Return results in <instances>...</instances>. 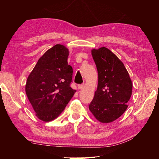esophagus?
<instances>
[{"mask_svg": "<svg viewBox=\"0 0 159 159\" xmlns=\"http://www.w3.org/2000/svg\"><path fill=\"white\" fill-rule=\"evenodd\" d=\"M84 84H80V85H78V89H83V88H84Z\"/></svg>", "mask_w": 159, "mask_h": 159, "instance_id": "1", "label": "esophagus"}]
</instances>
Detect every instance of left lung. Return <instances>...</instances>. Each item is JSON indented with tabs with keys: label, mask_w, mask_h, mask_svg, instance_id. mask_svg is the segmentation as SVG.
Listing matches in <instances>:
<instances>
[{
	"label": "left lung",
	"mask_w": 159,
	"mask_h": 159,
	"mask_svg": "<svg viewBox=\"0 0 159 159\" xmlns=\"http://www.w3.org/2000/svg\"><path fill=\"white\" fill-rule=\"evenodd\" d=\"M98 85L89 109L102 123H111L125 111L132 94L133 84L127 70L118 57L105 47L93 49Z\"/></svg>",
	"instance_id": "8db88e82"
}]
</instances>
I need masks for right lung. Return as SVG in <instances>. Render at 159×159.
<instances>
[{
  "label": "right lung",
  "instance_id": "right-lung-1",
  "mask_svg": "<svg viewBox=\"0 0 159 159\" xmlns=\"http://www.w3.org/2000/svg\"><path fill=\"white\" fill-rule=\"evenodd\" d=\"M68 49L56 44L38 60L28 77L26 93L38 119L46 122L59 116L73 97V69L68 63Z\"/></svg>",
  "mask_w": 159,
  "mask_h": 159
}]
</instances>
